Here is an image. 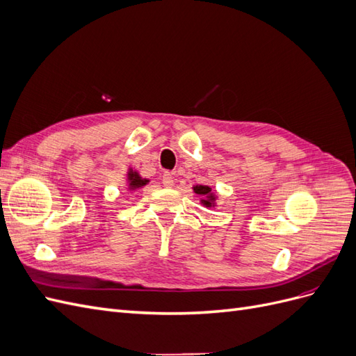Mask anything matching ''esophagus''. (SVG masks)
I'll use <instances>...</instances> for the list:
<instances>
[{
  "label": "esophagus",
  "mask_w": 356,
  "mask_h": 356,
  "mask_svg": "<svg viewBox=\"0 0 356 356\" xmlns=\"http://www.w3.org/2000/svg\"><path fill=\"white\" fill-rule=\"evenodd\" d=\"M161 182H163L165 187H172L174 186L175 179H174V177H172V174H169V172H165L163 177H161Z\"/></svg>",
  "instance_id": "34e87169"
}]
</instances>
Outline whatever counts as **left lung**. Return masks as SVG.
<instances>
[{
  "label": "left lung",
  "instance_id": "8db88e82",
  "mask_svg": "<svg viewBox=\"0 0 356 356\" xmlns=\"http://www.w3.org/2000/svg\"><path fill=\"white\" fill-rule=\"evenodd\" d=\"M193 191L202 197L200 203L203 204V207H207V208L217 207L218 195H217V191H213L209 186H199V184L193 186Z\"/></svg>",
  "mask_w": 356,
  "mask_h": 356
}]
</instances>
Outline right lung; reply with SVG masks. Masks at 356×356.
I'll list each match as a JSON object with an SVG mask.
<instances>
[{"mask_svg": "<svg viewBox=\"0 0 356 356\" xmlns=\"http://www.w3.org/2000/svg\"><path fill=\"white\" fill-rule=\"evenodd\" d=\"M126 182H127V190L132 193V191H136L139 188L145 187L148 182H149V179L148 178H143L141 174H139L136 169L129 168L127 172H126Z\"/></svg>", "mask_w": 356, "mask_h": 356, "instance_id": "add662e5", "label": "right lung"}]
</instances>
